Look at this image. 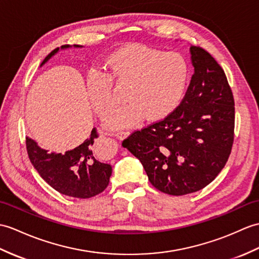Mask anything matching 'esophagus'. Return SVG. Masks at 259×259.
<instances>
[{"label": "esophagus", "mask_w": 259, "mask_h": 259, "mask_svg": "<svg viewBox=\"0 0 259 259\" xmlns=\"http://www.w3.org/2000/svg\"><path fill=\"white\" fill-rule=\"evenodd\" d=\"M130 135L129 131H118L115 132V137H117V139L119 140H123L124 138H127Z\"/></svg>", "instance_id": "obj_1"}]
</instances>
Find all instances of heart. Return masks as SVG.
Masks as SVG:
<instances>
[{
  "mask_svg": "<svg viewBox=\"0 0 259 259\" xmlns=\"http://www.w3.org/2000/svg\"><path fill=\"white\" fill-rule=\"evenodd\" d=\"M108 74L94 70L86 79L90 104L107 119L118 104L112 80L127 86V105L108 121L110 128H128L146 117L149 121L165 119L181 105L188 88L190 67L178 53H165L143 44H132L107 58Z\"/></svg>",
  "mask_w": 259,
  "mask_h": 259,
  "instance_id": "1",
  "label": "heart"
}]
</instances>
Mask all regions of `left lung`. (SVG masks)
Here are the masks:
<instances>
[{
  "instance_id": "8db88e82",
  "label": "left lung",
  "mask_w": 259,
  "mask_h": 259,
  "mask_svg": "<svg viewBox=\"0 0 259 259\" xmlns=\"http://www.w3.org/2000/svg\"><path fill=\"white\" fill-rule=\"evenodd\" d=\"M190 53L194 74L181 105L122 142L140 160L154 188L177 196L211 183L234 142L235 107L224 70L202 47L191 46Z\"/></svg>"
}]
</instances>
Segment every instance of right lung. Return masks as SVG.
<instances>
[{"instance_id": "1", "label": "right lung", "mask_w": 259, "mask_h": 259, "mask_svg": "<svg viewBox=\"0 0 259 259\" xmlns=\"http://www.w3.org/2000/svg\"><path fill=\"white\" fill-rule=\"evenodd\" d=\"M68 47L70 46L63 45L61 50ZM74 47L82 46L74 45ZM58 51L59 47L52 51L40 66ZM98 136L97 129L94 128L85 141L65 153L48 152L27 137L26 149L29 161L41 179L59 193L77 198L93 197L107 188L112 172L110 164L102 163L96 158L95 140Z\"/></svg>"}]
</instances>
